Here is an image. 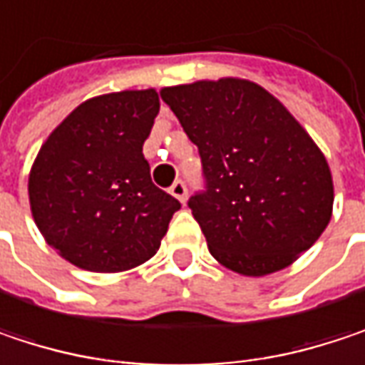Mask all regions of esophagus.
Returning a JSON list of instances; mask_svg holds the SVG:
<instances>
[{"mask_svg": "<svg viewBox=\"0 0 365 365\" xmlns=\"http://www.w3.org/2000/svg\"><path fill=\"white\" fill-rule=\"evenodd\" d=\"M169 192H171L180 202H185V198H187V187H185V183H183L182 180H178V182L173 183Z\"/></svg>", "mask_w": 365, "mask_h": 365, "instance_id": "esophagus-1", "label": "esophagus"}]
</instances>
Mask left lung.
<instances>
[{"label":"left lung","mask_w":365,"mask_h":365,"mask_svg":"<svg viewBox=\"0 0 365 365\" xmlns=\"http://www.w3.org/2000/svg\"><path fill=\"white\" fill-rule=\"evenodd\" d=\"M160 97L198 148L205 190L187 207L220 264L264 277L322 237L334 205L328 160L279 99L239 78L169 86Z\"/></svg>","instance_id":"8db88e82"}]
</instances>
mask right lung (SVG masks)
<instances>
[{
    "mask_svg": "<svg viewBox=\"0 0 365 365\" xmlns=\"http://www.w3.org/2000/svg\"><path fill=\"white\" fill-rule=\"evenodd\" d=\"M160 101L154 88L84 101L46 139L29 173L39 232L67 262L122 272L158 252L178 198L156 187L143 156Z\"/></svg>",
    "mask_w": 365,
    "mask_h": 365,
    "instance_id": "obj_1",
    "label": "right lung"
}]
</instances>
